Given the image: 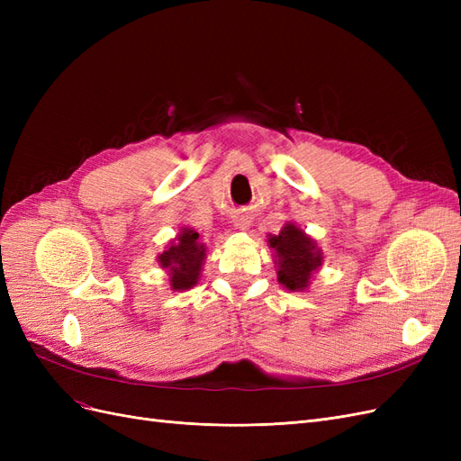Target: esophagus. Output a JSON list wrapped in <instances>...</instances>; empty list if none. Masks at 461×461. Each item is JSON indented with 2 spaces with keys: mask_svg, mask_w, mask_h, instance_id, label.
Wrapping results in <instances>:
<instances>
[{
  "mask_svg": "<svg viewBox=\"0 0 461 461\" xmlns=\"http://www.w3.org/2000/svg\"><path fill=\"white\" fill-rule=\"evenodd\" d=\"M249 225H252V217H249L248 213H242V215H236L234 219V227L240 229V230H246Z\"/></svg>",
  "mask_w": 461,
  "mask_h": 461,
  "instance_id": "1",
  "label": "esophagus"
}]
</instances>
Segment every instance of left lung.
I'll return each mask as SVG.
<instances>
[{"label": "left lung", "mask_w": 461, "mask_h": 461, "mask_svg": "<svg viewBox=\"0 0 461 461\" xmlns=\"http://www.w3.org/2000/svg\"><path fill=\"white\" fill-rule=\"evenodd\" d=\"M269 248L275 249V265L278 283L286 290H305L312 275L323 263V254L315 240L298 229L294 222H286L278 234H269Z\"/></svg>", "instance_id": "left-lung-1"}]
</instances>
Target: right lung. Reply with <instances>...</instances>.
Returning <instances> with one entry per match:
<instances>
[{"label": "right lung", "mask_w": 461, "mask_h": 461, "mask_svg": "<svg viewBox=\"0 0 461 461\" xmlns=\"http://www.w3.org/2000/svg\"><path fill=\"white\" fill-rule=\"evenodd\" d=\"M198 239L196 230L185 227L171 246L158 256L161 267L169 271L171 288L176 292L188 290L198 283L205 259V246Z\"/></svg>", "instance_id": "right-lung-1"}]
</instances>
